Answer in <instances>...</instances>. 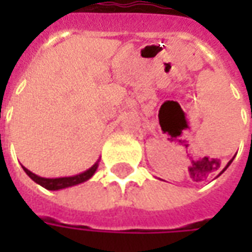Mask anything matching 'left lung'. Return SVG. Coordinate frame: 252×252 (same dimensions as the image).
<instances>
[{
  "mask_svg": "<svg viewBox=\"0 0 252 252\" xmlns=\"http://www.w3.org/2000/svg\"><path fill=\"white\" fill-rule=\"evenodd\" d=\"M232 160H233V159H231V160H229V162H228V164H227V166H225V167H224V169L221 170V173H220V174H219V175H221L222 173H224V171H225V170H227V167H228V166H229V164L232 163ZM219 167H220V164H219ZM219 175H217V177H219Z\"/></svg>",
  "mask_w": 252,
  "mask_h": 252,
  "instance_id": "obj_1",
  "label": "left lung"
}]
</instances>
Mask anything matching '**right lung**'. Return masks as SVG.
<instances>
[{
  "label": "right lung",
  "instance_id": "1",
  "mask_svg": "<svg viewBox=\"0 0 252 252\" xmlns=\"http://www.w3.org/2000/svg\"><path fill=\"white\" fill-rule=\"evenodd\" d=\"M98 167V162L90 167L86 171H83L81 174L72 175V177H62V178H43V177H39V175L33 174L32 171H30L28 169H25L23 166L24 171L28 174L31 180H33L36 184H39L43 188H46L47 190H59V189H64V188H70V186L78 185V184H82L85 181L90 180L93 174L95 173V170Z\"/></svg>",
  "mask_w": 252,
  "mask_h": 252
}]
</instances>
